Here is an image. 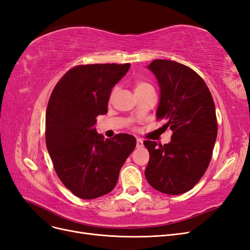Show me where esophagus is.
<instances>
[{
  "label": "esophagus",
  "instance_id": "34e87169",
  "mask_svg": "<svg viewBox=\"0 0 250 250\" xmlns=\"http://www.w3.org/2000/svg\"><path fill=\"white\" fill-rule=\"evenodd\" d=\"M144 146V142L142 139H137V147L142 148Z\"/></svg>",
  "mask_w": 250,
  "mask_h": 250
}]
</instances>
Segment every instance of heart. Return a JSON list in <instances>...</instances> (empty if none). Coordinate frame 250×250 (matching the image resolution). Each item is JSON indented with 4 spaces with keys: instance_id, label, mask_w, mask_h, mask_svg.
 <instances>
[{
    "instance_id": "obj_1",
    "label": "heart",
    "mask_w": 250,
    "mask_h": 250,
    "mask_svg": "<svg viewBox=\"0 0 250 250\" xmlns=\"http://www.w3.org/2000/svg\"><path fill=\"white\" fill-rule=\"evenodd\" d=\"M149 87H152V85L149 84V83L147 82H143V81H140L137 83V86H135V92L137 90H142V89H146V88H149ZM117 92V87H115L112 89V92L110 94V99L113 97V95H115V93Z\"/></svg>"
}]
</instances>
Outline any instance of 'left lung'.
Listing matches in <instances>:
<instances>
[{"mask_svg":"<svg viewBox=\"0 0 250 250\" xmlns=\"http://www.w3.org/2000/svg\"><path fill=\"white\" fill-rule=\"evenodd\" d=\"M147 69L160 86L156 118L173 131L171 142L145 141L150 158L145 170L149 185L169 195L184 194L207 171L217 139L213 97L206 82L190 67L155 59Z\"/></svg>","mask_w":250,"mask_h":250,"instance_id":"left-lung-1","label":"left lung"}]
</instances>
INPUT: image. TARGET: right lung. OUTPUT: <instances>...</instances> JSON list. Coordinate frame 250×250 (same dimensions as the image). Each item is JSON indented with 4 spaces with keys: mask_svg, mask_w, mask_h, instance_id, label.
<instances>
[{
    "mask_svg": "<svg viewBox=\"0 0 250 250\" xmlns=\"http://www.w3.org/2000/svg\"><path fill=\"white\" fill-rule=\"evenodd\" d=\"M130 64L73 67L53 89L46 112V144L62 183L79 198L94 199L113 190L119 173L137 145L130 134L104 140L96 118L107 113L111 90Z\"/></svg>",
    "mask_w": 250,
    "mask_h": 250,
    "instance_id": "add662e5",
    "label": "right lung"
}]
</instances>
